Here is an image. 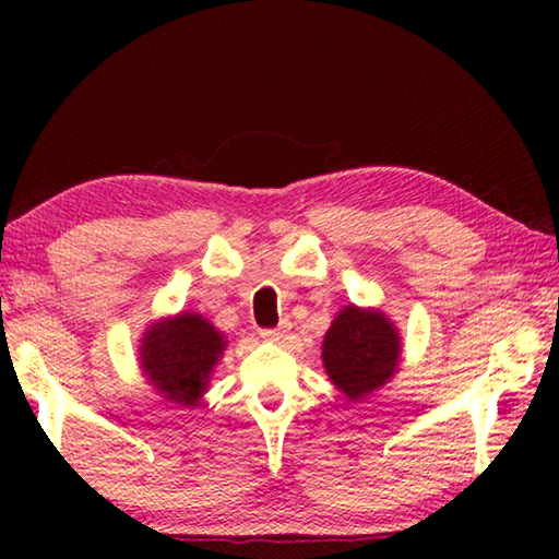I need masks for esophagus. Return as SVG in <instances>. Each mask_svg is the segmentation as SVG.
<instances>
[{
	"mask_svg": "<svg viewBox=\"0 0 559 559\" xmlns=\"http://www.w3.org/2000/svg\"><path fill=\"white\" fill-rule=\"evenodd\" d=\"M288 330H290L288 323H281L278 328H263L261 330V337L263 340H271V343H278V340H283V337L288 335Z\"/></svg>",
	"mask_w": 559,
	"mask_h": 559,
	"instance_id": "34e87169",
	"label": "esophagus"
}]
</instances>
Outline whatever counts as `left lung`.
Wrapping results in <instances>:
<instances>
[{"label": "left lung", "instance_id": "1", "mask_svg": "<svg viewBox=\"0 0 559 559\" xmlns=\"http://www.w3.org/2000/svg\"><path fill=\"white\" fill-rule=\"evenodd\" d=\"M323 362L347 400H362L396 372L400 335L382 313L347 306L328 330Z\"/></svg>", "mask_w": 559, "mask_h": 559}]
</instances>
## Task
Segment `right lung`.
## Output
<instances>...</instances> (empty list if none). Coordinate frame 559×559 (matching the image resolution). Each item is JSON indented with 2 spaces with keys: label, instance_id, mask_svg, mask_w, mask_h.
Returning <instances> with one entry per match:
<instances>
[{
  "label": "right lung",
  "instance_id": "add662e5",
  "mask_svg": "<svg viewBox=\"0 0 559 559\" xmlns=\"http://www.w3.org/2000/svg\"><path fill=\"white\" fill-rule=\"evenodd\" d=\"M224 337L202 316L182 313L147 330L140 359L167 402L194 406L224 353Z\"/></svg>",
  "mask_w": 559,
  "mask_h": 559
}]
</instances>
